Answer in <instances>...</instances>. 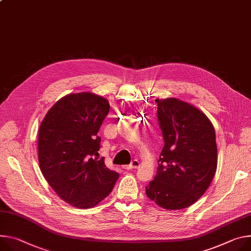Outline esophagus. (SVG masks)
Masks as SVG:
<instances>
[{"mask_svg":"<svg viewBox=\"0 0 251 251\" xmlns=\"http://www.w3.org/2000/svg\"><path fill=\"white\" fill-rule=\"evenodd\" d=\"M139 166H140L139 161H137V160H134L130 165H128V166H124L123 168H124V169H126V170H135V169L139 168Z\"/></svg>","mask_w":251,"mask_h":251,"instance_id":"obj_1","label":"esophagus"}]
</instances>
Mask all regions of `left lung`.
Here are the masks:
<instances>
[{"label": "left lung", "instance_id": "obj_1", "mask_svg": "<svg viewBox=\"0 0 251 251\" xmlns=\"http://www.w3.org/2000/svg\"><path fill=\"white\" fill-rule=\"evenodd\" d=\"M164 147L146 195L168 210L187 208L210 186L217 168L215 130L205 114L176 98L156 99Z\"/></svg>", "mask_w": 251, "mask_h": 251}]
</instances>
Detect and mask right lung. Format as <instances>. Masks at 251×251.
Instances as JSON below:
<instances>
[{
  "label": "right lung",
  "mask_w": 251,
  "mask_h": 251,
  "mask_svg": "<svg viewBox=\"0 0 251 251\" xmlns=\"http://www.w3.org/2000/svg\"><path fill=\"white\" fill-rule=\"evenodd\" d=\"M110 105L91 92L69 94L48 111L38 135V158L43 176L65 202L76 208L94 207L106 198L119 174L97 160V133Z\"/></svg>",
  "instance_id": "1"
}]
</instances>
